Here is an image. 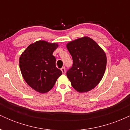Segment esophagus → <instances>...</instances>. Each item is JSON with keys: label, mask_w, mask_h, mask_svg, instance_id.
Here are the masks:
<instances>
[{"label": "esophagus", "mask_w": 130, "mask_h": 130, "mask_svg": "<svg viewBox=\"0 0 130 130\" xmlns=\"http://www.w3.org/2000/svg\"><path fill=\"white\" fill-rule=\"evenodd\" d=\"M61 71H62V73L65 74V73H66V70H65V67H62V68H61Z\"/></svg>", "instance_id": "1"}]
</instances>
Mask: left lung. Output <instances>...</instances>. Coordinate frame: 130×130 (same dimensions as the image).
I'll use <instances>...</instances> for the list:
<instances>
[{
    "mask_svg": "<svg viewBox=\"0 0 130 130\" xmlns=\"http://www.w3.org/2000/svg\"><path fill=\"white\" fill-rule=\"evenodd\" d=\"M67 47L73 59L72 67L67 71L71 86L79 92L91 90L100 82L105 72V53L87 37L68 43Z\"/></svg>",
    "mask_w": 130,
    "mask_h": 130,
    "instance_id": "1",
    "label": "left lung"
}]
</instances>
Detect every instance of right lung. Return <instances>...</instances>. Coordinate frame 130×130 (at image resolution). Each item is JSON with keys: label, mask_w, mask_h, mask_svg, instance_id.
I'll return each instance as SVG.
<instances>
[{"label": "right lung", "mask_w": 130, "mask_h": 130, "mask_svg": "<svg viewBox=\"0 0 130 130\" xmlns=\"http://www.w3.org/2000/svg\"><path fill=\"white\" fill-rule=\"evenodd\" d=\"M56 43L39 41L27 47L19 58L22 76L30 87L40 93H46L54 86L62 71L56 66L53 52Z\"/></svg>", "instance_id": "obj_1"}]
</instances>
